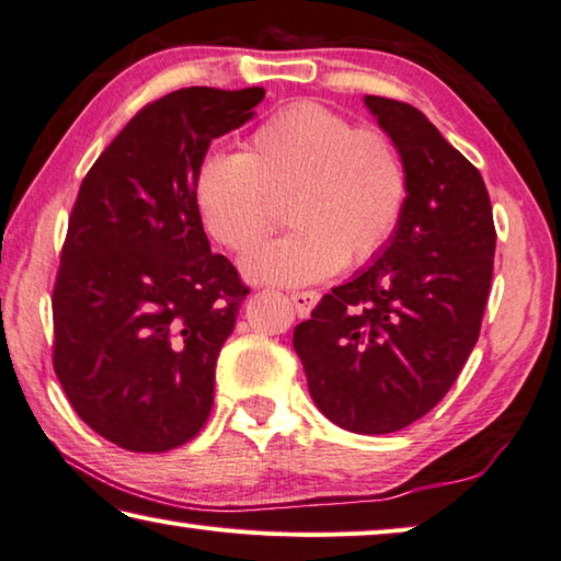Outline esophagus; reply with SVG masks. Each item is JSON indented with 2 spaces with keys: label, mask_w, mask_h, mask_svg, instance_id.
<instances>
[{
  "label": "esophagus",
  "mask_w": 561,
  "mask_h": 561,
  "mask_svg": "<svg viewBox=\"0 0 561 561\" xmlns=\"http://www.w3.org/2000/svg\"><path fill=\"white\" fill-rule=\"evenodd\" d=\"M320 300V296L316 290H298V293H290V302L296 306V313L300 318L310 316V310L316 308V302Z\"/></svg>",
  "instance_id": "1"
}]
</instances>
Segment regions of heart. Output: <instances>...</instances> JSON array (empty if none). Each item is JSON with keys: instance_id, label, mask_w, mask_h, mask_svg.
<instances>
[{"instance_id": "obj_1", "label": "heart", "mask_w": 561, "mask_h": 561, "mask_svg": "<svg viewBox=\"0 0 561 561\" xmlns=\"http://www.w3.org/2000/svg\"><path fill=\"white\" fill-rule=\"evenodd\" d=\"M286 196L293 231L248 255L243 271L271 286H308L388 245L405 210L408 171L385 134L300 101L255 128L245 153H208L194 179L201 224L231 253L268 236L273 201Z\"/></svg>"}]
</instances>
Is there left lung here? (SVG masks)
I'll list each match as a JSON object with an SVG mask.
<instances>
[{"instance_id":"left-lung-1","label":"left lung","mask_w":561,"mask_h":561,"mask_svg":"<svg viewBox=\"0 0 561 561\" xmlns=\"http://www.w3.org/2000/svg\"><path fill=\"white\" fill-rule=\"evenodd\" d=\"M398 146L408 201L388 245L293 333L310 398L337 427L388 435L427 415L480 337L494 265L490 194L405 101L365 96Z\"/></svg>"}]
</instances>
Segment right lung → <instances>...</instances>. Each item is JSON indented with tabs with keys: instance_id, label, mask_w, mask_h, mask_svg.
Segmentation results:
<instances>
[{
	"instance_id": "right-lung-1",
	"label": "right lung",
	"mask_w": 561,
	"mask_h": 561,
	"mask_svg": "<svg viewBox=\"0 0 561 561\" xmlns=\"http://www.w3.org/2000/svg\"><path fill=\"white\" fill-rule=\"evenodd\" d=\"M263 96L171 91L81 181L51 296L54 373L77 415L131 453L186 445L214 408L216 360L248 288L210 253L194 179L210 141Z\"/></svg>"
}]
</instances>
